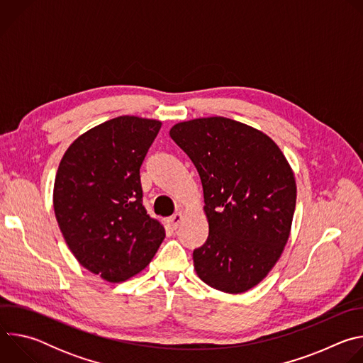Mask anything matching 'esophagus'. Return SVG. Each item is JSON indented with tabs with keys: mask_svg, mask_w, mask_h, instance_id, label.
I'll return each instance as SVG.
<instances>
[{
	"mask_svg": "<svg viewBox=\"0 0 363 363\" xmlns=\"http://www.w3.org/2000/svg\"><path fill=\"white\" fill-rule=\"evenodd\" d=\"M182 218H184V216H182V213H177V214H174L172 217H169V220H168V223H169V225L174 228V230H177L178 227H179V224H181V221H182Z\"/></svg>",
	"mask_w": 363,
	"mask_h": 363,
	"instance_id": "34e87169",
	"label": "esophagus"
}]
</instances>
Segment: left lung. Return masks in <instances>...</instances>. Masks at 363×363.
<instances>
[{
	"label": "left lung",
	"instance_id": "8db88e82",
	"mask_svg": "<svg viewBox=\"0 0 363 363\" xmlns=\"http://www.w3.org/2000/svg\"><path fill=\"white\" fill-rule=\"evenodd\" d=\"M174 142L195 165L210 233L194 250L198 277L224 293H244L274 267L290 235L294 174L263 132L216 116L177 123Z\"/></svg>",
	"mask_w": 363,
	"mask_h": 363
}]
</instances>
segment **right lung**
I'll return each instance as SVG.
<instances>
[{"mask_svg": "<svg viewBox=\"0 0 363 363\" xmlns=\"http://www.w3.org/2000/svg\"><path fill=\"white\" fill-rule=\"evenodd\" d=\"M161 122L119 116L79 136L55 181L60 231L77 262L111 283L142 272L165 238L142 203L140 167Z\"/></svg>", "mask_w": 363, "mask_h": 363, "instance_id": "obj_1", "label": "right lung"}]
</instances>
